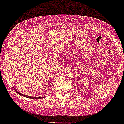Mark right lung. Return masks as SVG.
Wrapping results in <instances>:
<instances>
[{
    "label": "right lung",
    "mask_w": 124,
    "mask_h": 124,
    "mask_svg": "<svg viewBox=\"0 0 124 124\" xmlns=\"http://www.w3.org/2000/svg\"><path fill=\"white\" fill-rule=\"evenodd\" d=\"M14 89H15V91H16V92H17V91L16 90V89H15V88H14ZM18 94H20L21 95V96H25V97H28V98H30V99H34V97H31V96H26V95H23V94H20V93H18ZM36 99H37V97H35ZM38 98H39V97H38ZM41 98H43V97H41Z\"/></svg>",
    "instance_id": "add662e5"
}]
</instances>
